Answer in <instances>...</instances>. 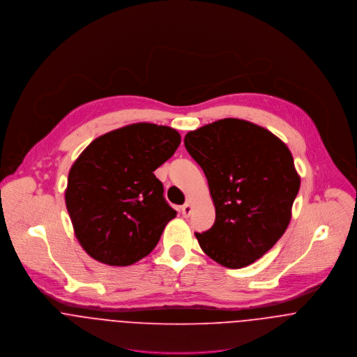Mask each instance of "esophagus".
I'll return each instance as SVG.
<instances>
[{
	"mask_svg": "<svg viewBox=\"0 0 357 357\" xmlns=\"http://www.w3.org/2000/svg\"><path fill=\"white\" fill-rule=\"evenodd\" d=\"M192 211H193V208H192V204H190V202H185V204L182 205V208H181V212H182V215H183L185 218H189L190 213H192Z\"/></svg>",
	"mask_w": 357,
	"mask_h": 357,
	"instance_id": "1",
	"label": "esophagus"
}]
</instances>
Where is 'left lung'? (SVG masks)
I'll return each mask as SVG.
<instances>
[{"mask_svg":"<svg viewBox=\"0 0 357 357\" xmlns=\"http://www.w3.org/2000/svg\"><path fill=\"white\" fill-rule=\"evenodd\" d=\"M202 168L216 218L196 233L216 263L242 268L267 253L286 231L300 176L289 148L271 131L241 119H222L185 137Z\"/></svg>","mask_w":357,"mask_h":357,"instance_id":"1","label":"left lung"}]
</instances>
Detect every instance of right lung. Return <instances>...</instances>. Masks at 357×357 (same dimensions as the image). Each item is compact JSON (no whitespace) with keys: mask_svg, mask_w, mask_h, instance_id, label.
<instances>
[{"mask_svg":"<svg viewBox=\"0 0 357 357\" xmlns=\"http://www.w3.org/2000/svg\"><path fill=\"white\" fill-rule=\"evenodd\" d=\"M181 144L176 130L135 123L96 138L73 164L66 205L82 248L100 263L130 266L176 216L153 171Z\"/></svg>","mask_w":357,"mask_h":357,"instance_id":"obj_1","label":"right lung"}]
</instances>
